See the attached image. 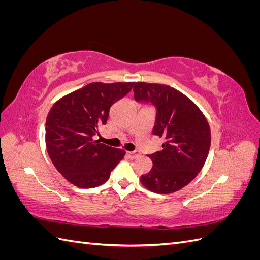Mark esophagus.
Masks as SVG:
<instances>
[{"label":"esophagus","instance_id":"obj_1","mask_svg":"<svg viewBox=\"0 0 260 260\" xmlns=\"http://www.w3.org/2000/svg\"><path fill=\"white\" fill-rule=\"evenodd\" d=\"M127 155L129 156L130 159H135L137 157L140 156V152L138 151H132V152H127Z\"/></svg>","mask_w":260,"mask_h":260}]
</instances>
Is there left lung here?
<instances>
[{"instance_id":"1","label":"left lung","mask_w":260,"mask_h":260,"mask_svg":"<svg viewBox=\"0 0 260 260\" xmlns=\"http://www.w3.org/2000/svg\"><path fill=\"white\" fill-rule=\"evenodd\" d=\"M133 91L138 103L155 107L153 135L165 139L161 151L148 155L153 168L141 176V182L159 194L181 190L198 176L208 156L211 137L206 118L171 86L137 82Z\"/></svg>"}]
</instances>
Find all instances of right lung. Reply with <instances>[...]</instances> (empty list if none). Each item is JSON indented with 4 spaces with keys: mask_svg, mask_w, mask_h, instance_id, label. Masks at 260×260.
I'll use <instances>...</instances> for the list:
<instances>
[{
    "mask_svg": "<svg viewBox=\"0 0 260 260\" xmlns=\"http://www.w3.org/2000/svg\"><path fill=\"white\" fill-rule=\"evenodd\" d=\"M133 82H93L60 99L45 122L46 149L59 174L78 187L89 188L108 180L125 154L123 149L94 141L106 124L115 102L131 91Z\"/></svg>",
    "mask_w": 260,
    "mask_h": 260,
    "instance_id": "1",
    "label": "right lung"
}]
</instances>
